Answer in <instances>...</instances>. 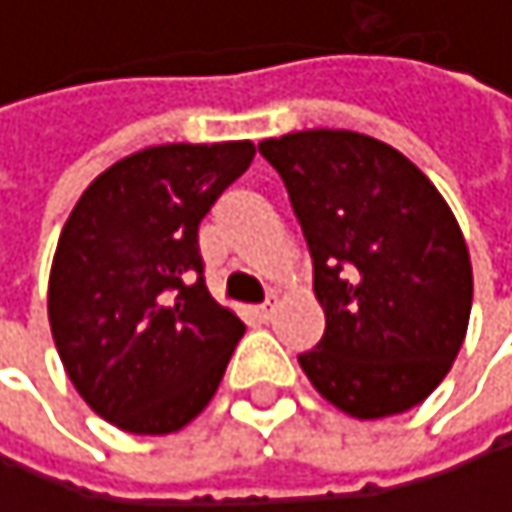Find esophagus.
<instances>
[{"label": "esophagus", "instance_id": "34e87169", "mask_svg": "<svg viewBox=\"0 0 512 512\" xmlns=\"http://www.w3.org/2000/svg\"><path fill=\"white\" fill-rule=\"evenodd\" d=\"M272 314H275V302H263V305H257L255 308V317L260 323H269Z\"/></svg>", "mask_w": 512, "mask_h": 512}]
</instances>
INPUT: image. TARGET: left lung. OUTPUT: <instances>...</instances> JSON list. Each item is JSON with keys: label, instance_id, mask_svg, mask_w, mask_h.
I'll return each instance as SVG.
<instances>
[{"label": "left lung", "instance_id": "obj_1", "mask_svg": "<svg viewBox=\"0 0 512 512\" xmlns=\"http://www.w3.org/2000/svg\"><path fill=\"white\" fill-rule=\"evenodd\" d=\"M281 174L326 311L299 356L311 385L358 421L409 412L448 376L471 314V260L430 177L353 130L257 145Z\"/></svg>", "mask_w": 512, "mask_h": 512}]
</instances>
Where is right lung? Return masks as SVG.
Masks as SVG:
<instances>
[{"mask_svg": "<svg viewBox=\"0 0 512 512\" xmlns=\"http://www.w3.org/2000/svg\"><path fill=\"white\" fill-rule=\"evenodd\" d=\"M252 159V142L145 148L94 177L61 228L52 341L79 397L118 430L177 433L225 376L246 326L204 284L198 225Z\"/></svg>", "mask_w": 512, "mask_h": 512, "instance_id": "right-lung-1", "label": "right lung"}]
</instances>
